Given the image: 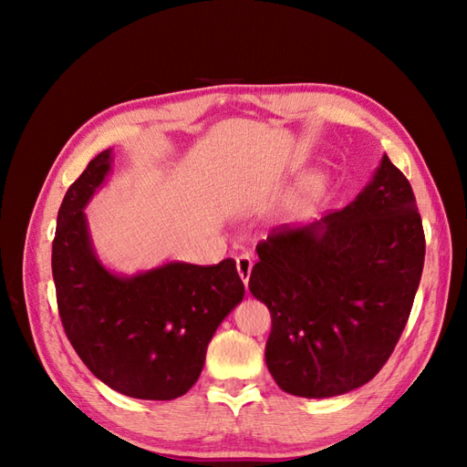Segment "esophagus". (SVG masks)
Wrapping results in <instances>:
<instances>
[{
    "instance_id": "obj_1",
    "label": "esophagus",
    "mask_w": 467,
    "mask_h": 467,
    "mask_svg": "<svg viewBox=\"0 0 467 467\" xmlns=\"http://www.w3.org/2000/svg\"><path fill=\"white\" fill-rule=\"evenodd\" d=\"M236 271H239L241 281H243L244 285H249L251 271H253V259H251L249 254H241V256H236Z\"/></svg>"
}]
</instances>
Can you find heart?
Returning a JSON list of instances; mask_svg holds the SVG:
<instances>
[{
	"instance_id": "heart-1",
	"label": "heart",
	"mask_w": 467,
	"mask_h": 467,
	"mask_svg": "<svg viewBox=\"0 0 467 467\" xmlns=\"http://www.w3.org/2000/svg\"><path fill=\"white\" fill-rule=\"evenodd\" d=\"M327 188V174L325 172H313L311 176H306L305 181L296 186V191L291 198V206L289 213L293 218H305L309 214L315 202L319 201Z\"/></svg>"
}]
</instances>
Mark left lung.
Here are the masks:
<instances>
[{
  "label": "left lung",
  "instance_id": "left-lung-1",
  "mask_svg": "<svg viewBox=\"0 0 467 467\" xmlns=\"http://www.w3.org/2000/svg\"><path fill=\"white\" fill-rule=\"evenodd\" d=\"M249 289L269 306L265 359L276 385L323 400L371 381L418 293L425 236L411 184L387 154L343 211L283 224L256 246Z\"/></svg>",
  "mask_w": 467,
  "mask_h": 467
}]
</instances>
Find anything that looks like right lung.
<instances>
[{
	"label": "right lung",
	"instance_id": "right-lung-1",
	"mask_svg": "<svg viewBox=\"0 0 467 467\" xmlns=\"http://www.w3.org/2000/svg\"><path fill=\"white\" fill-rule=\"evenodd\" d=\"M112 171V150L98 154L67 188L57 213L52 273L69 343L98 379L128 398L168 401L202 371L218 325L243 301L236 263L171 261L132 276L98 259L84 208Z\"/></svg>",
	"mask_w": 467,
	"mask_h": 467
}]
</instances>
